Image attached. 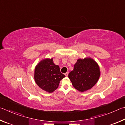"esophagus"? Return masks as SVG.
<instances>
[{
    "label": "esophagus",
    "instance_id": "1",
    "mask_svg": "<svg viewBox=\"0 0 125 125\" xmlns=\"http://www.w3.org/2000/svg\"><path fill=\"white\" fill-rule=\"evenodd\" d=\"M68 74H69V72L65 73V75L66 76H68Z\"/></svg>",
    "mask_w": 125,
    "mask_h": 125
}]
</instances>
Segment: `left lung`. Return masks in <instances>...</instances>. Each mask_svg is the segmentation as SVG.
I'll return each instance as SVG.
<instances>
[{
    "mask_svg": "<svg viewBox=\"0 0 125 125\" xmlns=\"http://www.w3.org/2000/svg\"><path fill=\"white\" fill-rule=\"evenodd\" d=\"M99 76L98 65L91 58L79 59L68 74L73 86L81 92L91 89L98 81Z\"/></svg>",
    "mask_w": 125,
    "mask_h": 125,
    "instance_id": "obj_1",
    "label": "left lung"
}]
</instances>
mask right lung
Returning <instances> with one entry per match:
<instances>
[{"mask_svg":"<svg viewBox=\"0 0 125 125\" xmlns=\"http://www.w3.org/2000/svg\"><path fill=\"white\" fill-rule=\"evenodd\" d=\"M65 76L58 65L53 63L52 58L41 61L35 69V83L42 89L50 93L58 88L60 80Z\"/></svg>","mask_w":125,"mask_h":125,"instance_id":"right-lung-1","label":"right lung"}]
</instances>
